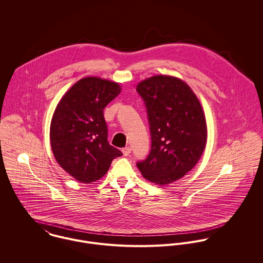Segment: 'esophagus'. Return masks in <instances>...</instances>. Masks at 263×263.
<instances>
[{
    "label": "esophagus",
    "instance_id": "esophagus-1",
    "mask_svg": "<svg viewBox=\"0 0 263 263\" xmlns=\"http://www.w3.org/2000/svg\"><path fill=\"white\" fill-rule=\"evenodd\" d=\"M121 151H122L123 156H128L132 153V149L129 147H125V148H123Z\"/></svg>",
    "mask_w": 263,
    "mask_h": 263
}]
</instances>
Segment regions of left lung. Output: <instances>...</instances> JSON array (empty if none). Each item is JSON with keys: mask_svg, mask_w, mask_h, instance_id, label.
Listing matches in <instances>:
<instances>
[{"mask_svg": "<svg viewBox=\"0 0 263 263\" xmlns=\"http://www.w3.org/2000/svg\"><path fill=\"white\" fill-rule=\"evenodd\" d=\"M150 124L151 152L137 163L151 182L165 185L182 178L201 157L206 144L205 116L185 82L158 75L139 83Z\"/></svg>", "mask_w": 263, "mask_h": 263, "instance_id": "left-lung-1", "label": "left lung"}]
</instances>
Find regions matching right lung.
Listing matches in <instances>:
<instances>
[{
    "label": "right lung",
    "instance_id": "right-lung-1",
    "mask_svg": "<svg viewBox=\"0 0 263 263\" xmlns=\"http://www.w3.org/2000/svg\"><path fill=\"white\" fill-rule=\"evenodd\" d=\"M120 86L105 79L78 81L59 102L50 123L53 156L71 176L83 183L103 177L122 153L109 145L103 109L120 93Z\"/></svg>",
    "mask_w": 263,
    "mask_h": 263
}]
</instances>
